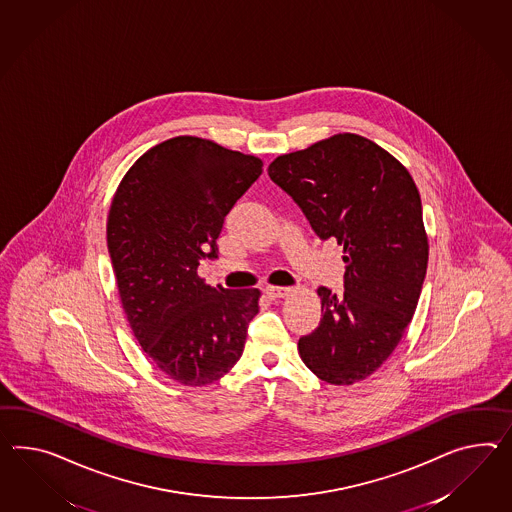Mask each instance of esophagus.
<instances>
[{
	"label": "esophagus",
	"mask_w": 512,
	"mask_h": 512,
	"mask_svg": "<svg viewBox=\"0 0 512 512\" xmlns=\"http://www.w3.org/2000/svg\"><path fill=\"white\" fill-rule=\"evenodd\" d=\"M289 291H291V288H280V286H267V288H265V295H267V297H271V299H282V297H286V295H289Z\"/></svg>",
	"instance_id": "obj_1"
}]
</instances>
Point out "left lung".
<instances>
[{
  "label": "left lung",
  "instance_id": "left-lung-1",
  "mask_svg": "<svg viewBox=\"0 0 512 512\" xmlns=\"http://www.w3.org/2000/svg\"><path fill=\"white\" fill-rule=\"evenodd\" d=\"M269 178L315 234L343 245V295L321 286V321L299 340L302 362L328 384L377 371L405 334L427 273L429 243L418 187L366 137L340 133L269 165Z\"/></svg>",
  "mask_w": 512,
  "mask_h": 512
}]
</instances>
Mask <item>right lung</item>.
Here are the masks:
<instances>
[{
    "mask_svg": "<svg viewBox=\"0 0 512 512\" xmlns=\"http://www.w3.org/2000/svg\"><path fill=\"white\" fill-rule=\"evenodd\" d=\"M262 159L198 137L150 148L118 185L107 249L133 334L185 386L221 379L241 358L260 289L211 288L197 275L217 258L224 217L262 174Z\"/></svg>",
    "mask_w": 512,
    "mask_h": 512,
    "instance_id": "1",
    "label": "right lung"
}]
</instances>
